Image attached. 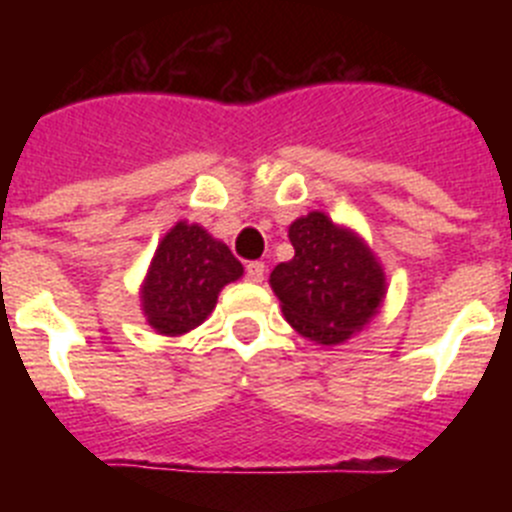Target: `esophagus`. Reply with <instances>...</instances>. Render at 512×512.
<instances>
[{
  "mask_svg": "<svg viewBox=\"0 0 512 512\" xmlns=\"http://www.w3.org/2000/svg\"><path fill=\"white\" fill-rule=\"evenodd\" d=\"M264 274H266V266L261 261H248L246 264V279L253 284L264 282Z\"/></svg>",
  "mask_w": 512,
  "mask_h": 512,
  "instance_id": "obj_1",
  "label": "esophagus"
}]
</instances>
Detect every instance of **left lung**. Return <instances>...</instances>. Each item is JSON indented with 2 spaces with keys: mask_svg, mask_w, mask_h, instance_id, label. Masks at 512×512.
<instances>
[{
  "mask_svg": "<svg viewBox=\"0 0 512 512\" xmlns=\"http://www.w3.org/2000/svg\"><path fill=\"white\" fill-rule=\"evenodd\" d=\"M292 261L274 266L269 284L287 323L320 346H336L359 333L387 295L384 269L351 228L325 212H307L289 225Z\"/></svg>",
  "mask_w": 512,
  "mask_h": 512,
  "instance_id": "8db88e82",
  "label": "left lung"
}]
</instances>
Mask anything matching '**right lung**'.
<instances>
[{
  "mask_svg": "<svg viewBox=\"0 0 512 512\" xmlns=\"http://www.w3.org/2000/svg\"><path fill=\"white\" fill-rule=\"evenodd\" d=\"M243 277L241 261L202 225L179 220L161 238L140 287V307L161 336H184L215 310L225 284Z\"/></svg>",
  "mask_w": 512,
  "mask_h": 512,
  "instance_id": "add662e5",
  "label": "right lung"
}]
</instances>
